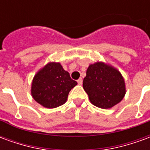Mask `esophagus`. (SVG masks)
Segmentation results:
<instances>
[{"label":"esophagus","instance_id":"1","mask_svg":"<svg viewBox=\"0 0 150 150\" xmlns=\"http://www.w3.org/2000/svg\"><path fill=\"white\" fill-rule=\"evenodd\" d=\"M77 82H78L79 85H82V83H83V79L82 78L79 79L78 80H77Z\"/></svg>","mask_w":150,"mask_h":150}]
</instances>
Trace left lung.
Here are the masks:
<instances>
[{"label": "left lung", "mask_w": 150, "mask_h": 150, "mask_svg": "<svg viewBox=\"0 0 150 150\" xmlns=\"http://www.w3.org/2000/svg\"><path fill=\"white\" fill-rule=\"evenodd\" d=\"M83 87L91 104L103 109L119 104L126 93L125 82L121 73L103 62L89 65Z\"/></svg>", "instance_id": "obj_1"}]
</instances>
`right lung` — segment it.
<instances>
[{"mask_svg":"<svg viewBox=\"0 0 150 150\" xmlns=\"http://www.w3.org/2000/svg\"><path fill=\"white\" fill-rule=\"evenodd\" d=\"M77 85L59 62H50L35 74L31 84V96L46 108L65 104L70 91Z\"/></svg>","mask_w":150,"mask_h":150,"instance_id":"right-lung-1","label":"right lung"}]
</instances>
